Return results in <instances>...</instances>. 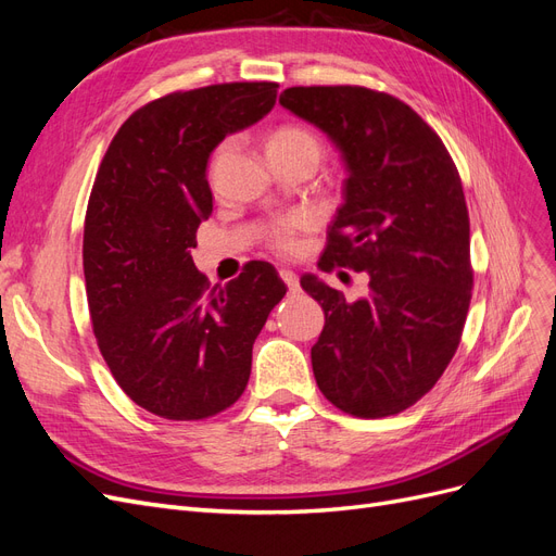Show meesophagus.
Wrapping results in <instances>:
<instances>
[{
    "label": "esophagus",
    "mask_w": 556,
    "mask_h": 556,
    "mask_svg": "<svg viewBox=\"0 0 556 556\" xmlns=\"http://www.w3.org/2000/svg\"><path fill=\"white\" fill-rule=\"evenodd\" d=\"M280 278H282V282L288 285V290H290V294H296L299 292V276L294 274V271H290V268H280Z\"/></svg>",
    "instance_id": "1"
}]
</instances>
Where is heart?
<instances>
[{
  "label": "heart",
  "instance_id": "b5f03b06",
  "mask_svg": "<svg viewBox=\"0 0 556 556\" xmlns=\"http://www.w3.org/2000/svg\"><path fill=\"white\" fill-rule=\"evenodd\" d=\"M323 141H319L317 134L304 125H294V123H285L274 127L266 134V153L268 157H278V155H308L319 162L323 157ZM227 153V143L217 146L213 153V160H220ZM306 227V217L301 215H288L280 217L278 223L268 227L266 241L271 245L278 255H292L299 248V231Z\"/></svg>",
  "mask_w": 556,
  "mask_h": 556
}]
</instances>
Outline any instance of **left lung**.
Returning <instances> with one entry per match:
<instances>
[{
  "label": "left lung",
  "mask_w": 556,
  "mask_h": 556,
  "mask_svg": "<svg viewBox=\"0 0 556 556\" xmlns=\"http://www.w3.org/2000/svg\"><path fill=\"white\" fill-rule=\"evenodd\" d=\"M280 104L327 131L348 166L319 268L368 274L357 301L301 278L325 311L311 350L317 387L348 415H396L439 382L466 325L473 266L459 172L439 134L387 92L299 86Z\"/></svg>",
  "instance_id": "1"
}]
</instances>
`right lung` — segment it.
<instances>
[{"mask_svg":"<svg viewBox=\"0 0 556 556\" xmlns=\"http://www.w3.org/2000/svg\"><path fill=\"white\" fill-rule=\"evenodd\" d=\"M276 88L217 83L153 99L99 164L83 229L92 331L115 382L157 417L190 422L233 406L252 343L288 292L268 262H248L223 288L190 255L213 213V148L271 111Z\"/></svg>","mask_w":556,"mask_h":556,"instance_id":"right-lung-1","label":"right lung"}]
</instances>
